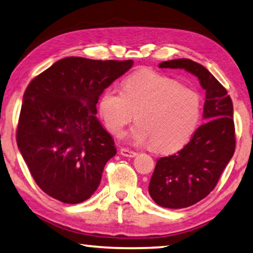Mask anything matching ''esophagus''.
I'll list each match as a JSON object with an SVG mask.
<instances>
[{
    "instance_id": "obj_1",
    "label": "esophagus",
    "mask_w": 253,
    "mask_h": 253,
    "mask_svg": "<svg viewBox=\"0 0 253 253\" xmlns=\"http://www.w3.org/2000/svg\"><path fill=\"white\" fill-rule=\"evenodd\" d=\"M120 153H121V155L122 156H124V157H130V158H133V157H135L137 156V153H135V151H133V150H129V149H126V148H122L121 150H120Z\"/></svg>"
}]
</instances>
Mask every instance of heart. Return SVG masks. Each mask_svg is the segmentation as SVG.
<instances>
[{
	"label": "heart",
	"mask_w": 253,
	"mask_h": 253,
	"mask_svg": "<svg viewBox=\"0 0 253 253\" xmlns=\"http://www.w3.org/2000/svg\"><path fill=\"white\" fill-rule=\"evenodd\" d=\"M99 112L107 129L118 137L135 114L132 142L151 143L159 153H173L184 147L196 131L201 99L197 91L173 78L140 70L126 78L122 91L110 88L104 92Z\"/></svg>",
	"instance_id": "b5f03b06"
}]
</instances>
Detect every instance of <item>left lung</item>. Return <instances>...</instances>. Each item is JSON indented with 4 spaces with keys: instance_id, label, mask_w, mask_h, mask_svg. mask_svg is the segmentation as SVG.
Returning a JSON list of instances; mask_svg holds the SVG:
<instances>
[{
    "instance_id": "1",
    "label": "left lung",
    "mask_w": 253,
    "mask_h": 253,
    "mask_svg": "<svg viewBox=\"0 0 253 253\" xmlns=\"http://www.w3.org/2000/svg\"><path fill=\"white\" fill-rule=\"evenodd\" d=\"M159 68L184 69L206 90L205 123L176 154L161 157L150 178L149 194L164 208L180 209L211 193L234 154L233 103L219 81L203 65L189 59L162 62Z\"/></svg>"
}]
</instances>
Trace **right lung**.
<instances>
[{
    "instance_id": "obj_1",
    "label": "right lung",
    "mask_w": 253,
    "mask_h": 253,
    "mask_svg": "<svg viewBox=\"0 0 253 253\" xmlns=\"http://www.w3.org/2000/svg\"><path fill=\"white\" fill-rule=\"evenodd\" d=\"M132 65V60L70 56L30 81L23 94L17 143L35 182L49 197L80 204L98 188L116 148L96 118V104Z\"/></svg>"
}]
</instances>
